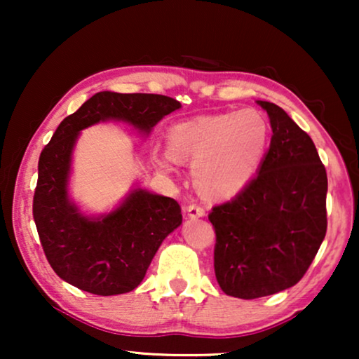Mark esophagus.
Returning <instances> with one entry per match:
<instances>
[{
  "label": "esophagus",
  "instance_id": "1",
  "mask_svg": "<svg viewBox=\"0 0 359 359\" xmlns=\"http://www.w3.org/2000/svg\"><path fill=\"white\" fill-rule=\"evenodd\" d=\"M186 215L191 219H198V217H204L205 215V210L203 205L199 204H189L188 208H186Z\"/></svg>",
  "mask_w": 359,
  "mask_h": 359
}]
</instances>
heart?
<instances>
[{
  "label": "heart",
  "mask_w": 359,
  "mask_h": 359,
  "mask_svg": "<svg viewBox=\"0 0 359 359\" xmlns=\"http://www.w3.org/2000/svg\"><path fill=\"white\" fill-rule=\"evenodd\" d=\"M271 127L263 112L242 109L201 116L173 126L166 137L168 155L194 163L196 188L205 198L225 199L240 193L262 165ZM170 170L166 158L156 160Z\"/></svg>",
  "instance_id": "b5f03b06"
}]
</instances>
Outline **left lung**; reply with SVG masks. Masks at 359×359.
I'll use <instances>...</instances> for the list:
<instances>
[{"mask_svg":"<svg viewBox=\"0 0 359 359\" xmlns=\"http://www.w3.org/2000/svg\"><path fill=\"white\" fill-rule=\"evenodd\" d=\"M273 135L258 175L209 214L214 271L227 296L257 299L292 287L327 232V171L311 137L268 101Z\"/></svg>","mask_w":359,"mask_h":359,"instance_id":"left-lung-1","label":"left lung"}]
</instances>
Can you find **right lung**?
Listing matches in <instances>:
<instances>
[{"label": "right lung", "mask_w": 359, "mask_h": 359, "mask_svg": "<svg viewBox=\"0 0 359 359\" xmlns=\"http://www.w3.org/2000/svg\"><path fill=\"white\" fill-rule=\"evenodd\" d=\"M180 101L147 93L101 91L65 117L39 156L32 214L53 271L96 296L130 292L145 278L156 250L183 222L175 199L135 188L119 208L88 217L68 198L72 154L80 130L104 121H124L149 135Z\"/></svg>", "instance_id": "right-lung-1"}]
</instances>
